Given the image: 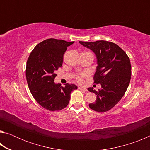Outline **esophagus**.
Listing matches in <instances>:
<instances>
[{
	"instance_id": "1",
	"label": "esophagus",
	"mask_w": 150,
	"mask_h": 150,
	"mask_svg": "<svg viewBox=\"0 0 150 150\" xmlns=\"http://www.w3.org/2000/svg\"><path fill=\"white\" fill-rule=\"evenodd\" d=\"M79 89H80V90H83V91H88V90H87V88H86L81 87H79Z\"/></svg>"
}]
</instances>
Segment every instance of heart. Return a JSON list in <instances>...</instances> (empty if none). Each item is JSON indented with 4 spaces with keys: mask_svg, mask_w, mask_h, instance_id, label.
<instances>
[{
    "mask_svg": "<svg viewBox=\"0 0 150 150\" xmlns=\"http://www.w3.org/2000/svg\"><path fill=\"white\" fill-rule=\"evenodd\" d=\"M86 75H87L86 74H81V75L76 76V77H75L76 81H77L79 83H81L83 80V78H84Z\"/></svg>",
    "mask_w": 150,
    "mask_h": 150,
    "instance_id": "heart-1",
    "label": "heart"
}]
</instances>
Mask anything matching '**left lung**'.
Masks as SVG:
<instances>
[{"label":"left lung","instance_id":"left-lung-1","mask_svg":"<svg viewBox=\"0 0 150 150\" xmlns=\"http://www.w3.org/2000/svg\"><path fill=\"white\" fill-rule=\"evenodd\" d=\"M79 43L95 54L98 65L93 77L94 83L101 85L98 91L93 87L88 88L96 95L95 102L88 106L98 112L108 111L120 100L130 84V59L126 52L113 42L98 40Z\"/></svg>","mask_w":150,"mask_h":150}]
</instances>
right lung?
<instances>
[{"label": "right lung", "mask_w": 150, "mask_h": 150, "mask_svg": "<svg viewBox=\"0 0 150 150\" xmlns=\"http://www.w3.org/2000/svg\"><path fill=\"white\" fill-rule=\"evenodd\" d=\"M74 42L50 38L36 45L27 60L26 75L30 93L37 103L50 111L62 110L68 105L74 84H55L56 70L62 67L67 47Z\"/></svg>", "instance_id": "1"}]
</instances>
